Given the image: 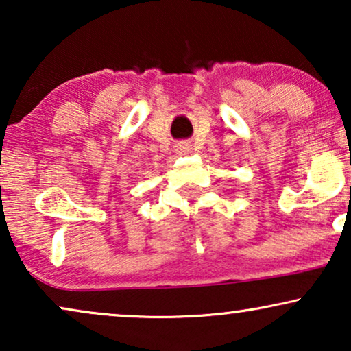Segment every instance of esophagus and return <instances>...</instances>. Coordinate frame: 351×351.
Segmentation results:
<instances>
[{
    "label": "esophagus",
    "instance_id": "esophagus-1",
    "mask_svg": "<svg viewBox=\"0 0 351 351\" xmlns=\"http://www.w3.org/2000/svg\"><path fill=\"white\" fill-rule=\"evenodd\" d=\"M177 150H179L180 153H186L190 150V145L189 143H180V145H177Z\"/></svg>",
    "mask_w": 351,
    "mask_h": 351
}]
</instances>
